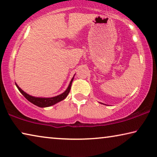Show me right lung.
I'll use <instances>...</instances> for the list:
<instances>
[{
    "mask_svg": "<svg viewBox=\"0 0 157 157\" xmlns=\"http://www.w3.org/2000/svg\"><path fill=\"white\" fill-rule=\"evenodd\" d=\"M74 78L71 79V82H70V84L68 86V89H66V91L65 92H63V94H60V95L55 96V97H52V98H36V97H33L29 95L26 93L21 90V89L19 87L18 85H17V87L18 88L19 91L23 94V96L26 98L27 100L31 102L34 105H36L38 107H40V108H44V107H49L51 105H53L54 104H56V103H58L59 101H63V99H65L66 98V96L68 95L70 90L71 89V84H72V82H73Z\"/></svg>",
    "mask_w": 157,
    "mask_h": 157,
    "instance_id": "obj_1",
    "label": "right lung"
}]
</instances>
